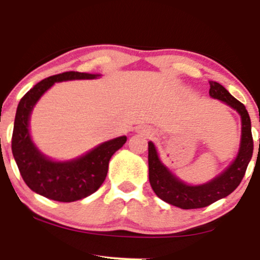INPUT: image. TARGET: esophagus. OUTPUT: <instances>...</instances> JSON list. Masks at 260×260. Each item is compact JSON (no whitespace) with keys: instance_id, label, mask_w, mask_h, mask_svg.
I'll return each instance as SVG.
<instances>
[{"instance_id":"34e87169","label":"esophagus","mask_w":260,"mask_h":260,"mask_svg":"<svg viewBox=\"0 0 260 260\" xmlns=\"http://www.w3.org/2000/svg\"><path fill=\"white\" fill-rule=\"evenodd\" d=\"M149 133H150V132H147V134H149Z\"/></svg>"}]
</instances>
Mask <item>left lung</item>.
Here are the masks:
<instances>
[{"label": "left lung", "mask_w": 260, "mask_h": 260, "mask_svg": "<svg viewBox=\"0 0 260 260\" xmlns=\"http://www.w3.org/2000/svg\"><path fill=\"white\" fill-rule=\"evenodd\" d=\"M210 89L209 95L214 99L222 101L223 104L236 110L242 121V134L237 156L234 162L225 171L208 183L199 186H190L176 177L170 170L160 161L153 142L148 143V162H149V182L155 194L164 202L181 209L205 208L219 199L225 198L238 187L246 174L253 155V137L250 118L246 106L235 99L221 84L216 82H209ZM260 144V143H259Z\"/></svg>", "instance_id": "obj_1"}]
</instances>
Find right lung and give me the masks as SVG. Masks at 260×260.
Listing matches in <instances>:
<instances>
[{
	"instance_id": "right-lung-1",
	"label": "right lung",
	"mask_w": 260,
	"mask_h": 260,
	"mask_svg": "<svg viewBox=\"0 0 260 260\" xmlns=\"http://www.w3.org/2000/svg\"><path fill=\"white\" fill-rule=\"evenodd\" d=\"M99 76L73 71L56 74L39 82L20 99L12 134V153L23 180L32 192L52 201L76 202L96 192L105 181L109 161L123 147L126 136L107 140L77 159L53 161L40 153L29 133V120L35 104L56 82L95 79Z\"/></svg>"
}]
</instances>
